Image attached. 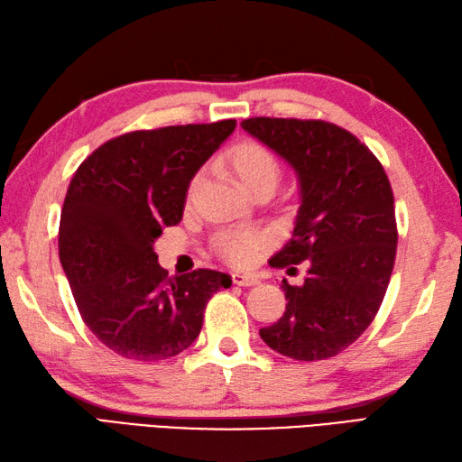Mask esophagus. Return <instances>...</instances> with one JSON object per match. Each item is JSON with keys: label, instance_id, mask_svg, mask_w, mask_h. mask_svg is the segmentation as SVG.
<instances>
[{"label": "esophagus", "instance_id": "esophagus-1", "mask_svg": "<svg viewBox=\"0 0 462 462\" xmlns=\"http://www.w3.org/2000/svg\"><path fill=\"white\" fill-rule=\"evenodd\" d=\"M232 283H234V285H240V287H252V285H257L260 282H257V277H254V275L234 273V275H232Z\"/></svg>", "mask_w": 462, "mask_h": 462}]
</instances>
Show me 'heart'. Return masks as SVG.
Here are the masks:
<instances>
[{
    "label": "heart",
    "mask_w": 462,
    "mask_h": 462,
    "mask_svg": "<svg viewBox=\"0 0 462 462\" xmlns=\"http://www.w3.org/2000/svg\"><path fill=\"white\" fill-rule=\"evenodd\" d=\"M228 163L238 179L244 182L245 189L254 190L257 187H272L275 189L282 179V161L270 147L254 142V139H244L232 145L226 153ZM202 175H192L189 182V197L195 195V190L200 185ZM267 238L260 232H220L214 240L222 260H226L236 267L252 265L257 255L265 250Z\"/></svg>",
    "instance_id": "heart-1"
}]
</instances>
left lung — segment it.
I'll return each instance as SVG.
<instances>
[{
	"label": "left lung",
	"instance_id": "1",
	"mask_svg": "<svg viewBox=\"0 0 462 462\" xmlns=\"http://www.w3.org/2000/svg\"><path fill=\"white\" fill-rule=\"evenodd\" d=\"M242 127L285 159L301 187L293 238L272 265H309L303 285L283 280L285 313L260 337L293 360L337 356L370 327L390 283L398 228L388 175L335 124L250 117Z\"/></svg>",
	"mask_w": 462,
	"mask_h": 462
}]
</instances>
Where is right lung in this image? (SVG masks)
I'll return each mask as SVG.
<instances>
[{
  "label": "right lung",
  "mask_w": 462,
  "mask_h": 462,
  "mask_svg": "<svg viewBox=\"0 0 462 462\" xmlns=\"http://www.w3.org/2000/svg\"><path fill=\"white\" fill-rule=\"evenodd\" d=\"M236 120L130 132L100 145L74 173L59 226V257L80 317L104 346L159 362L189 348L208 299L232 277L197 270L167 277L155 240L185 210L192 175Z\"/></svg>",
  "instance_id": "1"
}]
</instances>
